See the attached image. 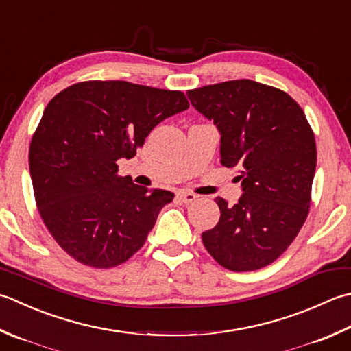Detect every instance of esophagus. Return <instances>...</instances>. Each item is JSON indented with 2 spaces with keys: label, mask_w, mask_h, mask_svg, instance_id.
I'll list each match as a JSON object with an SVG mask.
<instances>
[{
  "label": "esophagus",
  "mask_w": 351,
  "mask_h": 351,
  "mask_svg": "<svg viewBox=\"0 0 351 351\" xmlns=\"http://www.w3.org/2000/svg\"><path fill=\"white\" fill-rule=\"evenodd\" d=\"M176 197L180 199L182 204H189V202H193L197 196L195 193H190V191H180V193L176 195Z\"/></svg>",
  "instance_id": "obj_1"
}]
</instances>
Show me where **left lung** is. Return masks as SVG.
<instances>
[{
	"label": "left lung",
	"mask_w": 351,
	"mask_h": 351,
	"mask_svg": "<svg viewBox=\"0 0 351 351\" xmlns=\"http://www.w3.org/2000/svg\"><path fill=\"white\" fill-rule=\"evenodd\" d=\"M197 112L221 134V164L237 167L243 195L221 210L202 242L234 272L271 265L303 226L317 167V144L303 109L289 94L250 79L187 91Z\"/></svg>",
	"instance_id": "8db88e82"
}]
</instances>
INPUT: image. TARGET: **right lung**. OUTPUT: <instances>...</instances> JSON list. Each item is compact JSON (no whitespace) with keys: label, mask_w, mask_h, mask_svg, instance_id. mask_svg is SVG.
<instances>
[{"label":"right lung","mask_w":351,"mask_h":351,"mask_svg":"<svg viewBox=\"0 0 351 351\" xmlns=\"http://www.w3.org/2000/svg\"><path fill=\"white\" fill-rule=\"evenodd\" d=\"M189 108L181 91L89 80L48 103L34 132L30 176L38 210L68 256L114 267L138 251L173 193L119 176L158 123Z\"/></svg>","instance_id":"add662e5"}]
</instances>
